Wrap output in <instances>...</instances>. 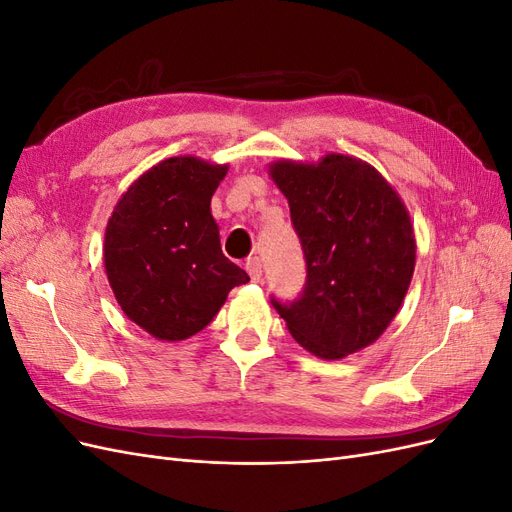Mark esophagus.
Returning <instances> with one entry per match:
<instances>
[{"instance_id": "obj_1", "label": "esophagus", "mask_w": 512, "mask_h": 512, "mask_svg": "<svg viewBox=\"0 0 512 512\" xmlns=\"http://www.w3.org/2000/svg\"><path fill=\"white\" fill-rule=\"evenodd\" d=\"M245 271L250 273L252 282H260V277H262V262H260V258H258V256L247 258V262H245Z\"/></svg>"}]
</instances>
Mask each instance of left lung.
I'll use <instances>...</instances> for the list:
<instances>
[{
	"label": "left lung",
	"mask_w": 512,
	"mask_h": 512,
	"mask_svg": "<svg viewBox=\"0 0 512 512\" xmlns=\"http://www.w3.org/2000/svg\"><path fill=\"white\" fill-rule=\"evenodd\" d=\"M269 175L288 198L307 267L297 299H271L290 335L329 361L374 344L412 282L406 205L374 166L342 153L318 164L277 160Z\"/></svg>",
	"instance_id": "8db88e82"
}]
</instances>
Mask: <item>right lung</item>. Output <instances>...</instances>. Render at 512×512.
Wrapping results in <instances>:
<instances>
[{
    "instance_id": "obj_1",
    "label": "right lung",
    "mask_w": 512,
    "mask_h": 512,
    "mask_svg": "<svg viewBox=\"0 0 512 512\" xmlns=\"http://www.w3.org/2000/svg\"><path fill=\"white\" fill-rule=\"evenodd\" d=\"M228 166L168 158L119 198L104 235L115 299L138 327L164 342L203 331L228 292L250 277L220 247L211 196Z\"/></svg>"
}]
</instances>
